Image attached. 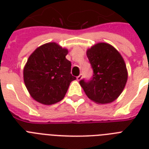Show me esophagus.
Instances as JSON below:
<instances>
[{
  "label": "esophagus",
  "instance_id": "obj_1",
  "mask_svg": "<svg viewBox=\"0 0 149 149\" xmlns=\"http://www.w3.org/2000/svg\"><path fill=\"white\" fill-rule=\"evenodd\" d=\"M82 77H83V75L79 74V76H78V77H77V80H78V81H79V80H80V79H82Z\"/></svg>",
  "mask_w": 149,
  "mask_h": 149
}]
</instances>
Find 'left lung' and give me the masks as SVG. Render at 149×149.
Masks as SVG:
<instances>
[{"label": "left lung", "instance_id": "left-lung-1", "mask_svg": "<svg viewBox=\"0 0 149 149\" xmlns=\"http://www.w3.org/2000/svg\"><path fill=\"white\" fill-rule=\"evenodd\" d=\"M93 69L89 81L81 79L79 84L89 99L97 104H108L122 93L127 79L124 58L118 51L107 43H97L86 51Z\"/></svg>", "mask_w": 149, "mask_h": 149}]
</instances>
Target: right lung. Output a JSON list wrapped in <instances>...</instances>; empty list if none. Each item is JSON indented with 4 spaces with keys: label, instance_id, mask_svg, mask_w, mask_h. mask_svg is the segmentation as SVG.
Masks as SVG:
<instances>
[{
    "label": "right lung",
    "instance_id": "add662e5",
    "mask_svg": "<svg viewBox=\"0 0 149 149\" xmlns=\"http://www.w3.org/2000/svg\"><path fill=\"white\" fill-rule=\"evenodd\" d=\"M68 50L56 42L37 48L24 68V81L31 97L45 105L64 98L70 83L77 78L70 73L71 63L66 59Z\"/></svg>",
    "mask_w": 149,
    "mask_h": 149
}]
</instances>
